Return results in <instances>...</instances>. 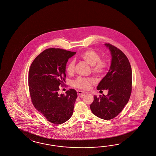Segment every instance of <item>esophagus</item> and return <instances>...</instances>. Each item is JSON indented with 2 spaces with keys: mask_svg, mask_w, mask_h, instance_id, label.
<instances>
[{
  "mask_svg": "<svg viewBox=\"0 0 156 156\" xmlns=\"http://www.w3.org/2000/svg\"><path fill=\"white\" fill-rule=\"evenodd\" d=\"M85 94V92L81 91V90L77 92V95H78V97H79V98H82L83 96H84Z\"/></svg>",
  "mask_w": 156,
  "mask_h": 156,
  "instance_id": "obj_1",
  "label": "esophagus"
}]
</instances>
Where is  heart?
Here are the masks:
<instances>
[{
    "mask_svg": "<svg viewBox=\"0 0 156 156\" xmlns=\"http://www.w3.org/2000/svg\"><path fill=\"white\" fill-rule=\"evenodd\" d=\"M81 58L92 66V72L96 75H102L107 69V62L105 60H101L99 54L93 50L90 49L85 51L81 55ZM75 63L73 60H71L69 62L66 69L68 74H72L75 71ZM94 83V80L92 78L79 77L73 81V85L76 88L87 90L89 89L90 84Z\"/></svg>",
    "mask_w": 156,
    "mask_h": 156,
    "instance_id": "heart-1",
    "label": "heart"
}]
</instances>
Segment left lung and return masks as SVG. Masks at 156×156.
I'll use <instances>...</instances> for the list:
<instances>
[{
  "instance_id": "1",
  "label": "left lung",
  "mask_w": 156,
  "mask_h": 156,
  "mask_svg": "<svg viewBox=\"0 0 156 156\" xmlns=\"http://www.w3.org/2000/svg\"><path fill=\"white\" fill-rule=\"evenodd\" d=\"M111 55L109 71L99 83L98 90H108L107 95L94 96L90 108L95 116L111 120L117 116L129 101L132 92V72L126 55L117 47L105 44Z\"/></svg>"
}]
</instances>
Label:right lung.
Returning <instances> with one entry per match:
<instances>
[{"label": "right lung", "instance_id": "1", "mask_svg": "<svg viewBox=\"0 0 156 156\" xmlns=\"http://www.w3.org/2000/svg\"><path fill=\"white\" fill-rule=\"evenodd\" d=\"M76 52L48 48L39 54L31 65L28 86L33 105L49 122L60 124L73 114L77 98L76 90L59 94V86L65 81L66 65Z\"/></svg>", "mask_w": 156, "mask_h": 156}]
</instances>
